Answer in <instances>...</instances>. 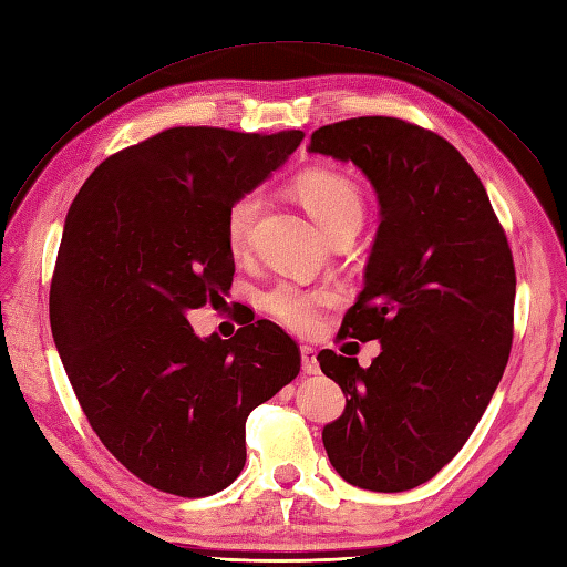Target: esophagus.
Masks as SVG:
<instances>
[{"label":"esophagus","instance_id":"34e87169","mask_svg":"<svg viewBox=\"0 0 567 567\" xmlns=\"http://www.w3.org/2000/svg\"><path fill=\"white\" fill-rule=\"evenodd\" d=\"M300 358H302V372H306V375H317V372H320V363H317L315 349L302 347Z\"/></svg>","mask_w":567,"mask_h":567}]
</instances>
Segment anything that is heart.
I'll list each match as a JSON object with an SVG mask.
<instances>
[{
	"instance_id": "b5f03b06",
	"label": "heart",
	"mask_w": 567,
	"mask_h": 567,
	"mask_svg": "<svg viewBox=\"0 0 567 567\" xmlns=\"http://www.w3.org/2000/svg\"><path fill=\"white\" fill-rule=\"evenodd\" d=\"M298 197L306 204V209L320 224V228L329 236L337 230L363 224L365 202L361 189L351 177L337 171H310L298 177L296 183ZM261 204H265V192L247 189L230 204L226 216V238L233 252H243L250 243V233L259 216ZM337 302V293L329 288H302L291 281L274 284L269 291L261 296V308L269 312L276 322L286 329H293L298 334H310L320 324V317L327 308Z\"/></svg>"
}]
</instances>
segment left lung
I'll list each match as a JSON object with an SVG mask.
<instances>
[{"label": "left lung", "instance_id": "1", "mask_svg": "<svg viewBox=\"0 0 567 567\" xmlns=\"http://www.w3.org/2000/svg\"><path fill=\"white\" fill-rule=\"evenodd\" d=\"M308 151L351 161L380 199L365 288L339 339L380 341L370 368L320 351L347 409L322 443L351 486L431 481L486 411L513 349L515 265L486 187L443 136L396 117L315 130Z\"/></svg>", "mask_w": 567, "mask_h": 567}]
</instances>
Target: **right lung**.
<instances>
[{"label":"right lung","mask_w":567,"mask_h":567,"mask_svg":"<svg viewBox=\"0 0 567 567\" xmlns=\"http://www.w3.org/2000/svg\"><path fill=\"white\" fill-rule=\"evenodd\" d=\"M302 136L165 130L105 158L69 206L50 286L54 347L101 443L163 493L230 486L247 416L300 370L298 343L269 320L199 339L185 315L230 288V204Z\"/></svg>","instance_id":"add662e5"}]
</instances>
